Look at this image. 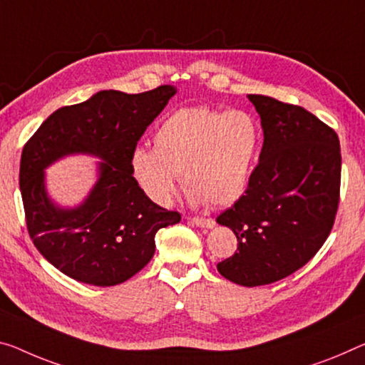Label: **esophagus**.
I'll return each mask as SVG.
<instances>
[{"label":"esophagus","mask_w":365,"mask_h":365,"mask_svg":"<svg viewBox=\"0 0 365 365\" xmlns=\"http://www.w3.org/2000/svg\"><path fill=\"white\" fill-rule=\"evenodd\" d=\"M190 222H192L194 225L200 227V228H214V227H215V220H214V218H202V217H192V218H190Z\"/></svg>","instance_id":"1"}]
</instances>
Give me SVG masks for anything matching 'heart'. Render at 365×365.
<instances>
[{
	"label": "heart",
	"instance_id": "heart-1",
	"mask_svg": "<svg viewBox=\"0 0 365 365\" xmlns=\"http://www.w3.org/2000/svg\"><path fill=\"white\" fill-rule=\"evenodd\" d=\"M259 145L261 128L250 112L179 109L156 127L153 150H132L130 173L155 204H170L182 176L192 200L227 205L248 186Z\"/></svg>",
	"mask_w": 365,
	"mask_h": 365
}]
</instances>
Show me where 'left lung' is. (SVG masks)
<instances>
[{"instance_id":"8db88e82","label":"left lung","mask_w":365,"mask_h":365,"mask_svg":"<svg viewBox=\"0 0 365 365\" xmlns=\"http://www.w3.org/2000/svg\"><path fill=\"white\" fill-rule=\"evenodd\" d=\"M248 98L261 117L264 143L245 194L217 217L238 241L217 269L235 284L256 287L305 266L331 233L341 148L338 133L300 106Z\"/></svg>"}]
</instances>
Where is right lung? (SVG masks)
<instances>
[{"label":"right lung","mask_w":365,"mask_h":365,"mask_svg":"<svg viewBox=\"0 0 365 365\" xmlns=\"http://www.w3.org/2000/svg\"><path fill=\"white\" fill-rule=\"evenodd\" d=\"M176 94L163 85L140 94L99 91L55 110L22 148L19 187L29 237L46 259L80 282L109 287L125 282L155 255V235L181 220L156 205L130 173L140 137ZM99 155L100 179L76 210L48 199L43 170L61 155Z\"/></svg>","instance_id":"obj_1"}]
</instances>
